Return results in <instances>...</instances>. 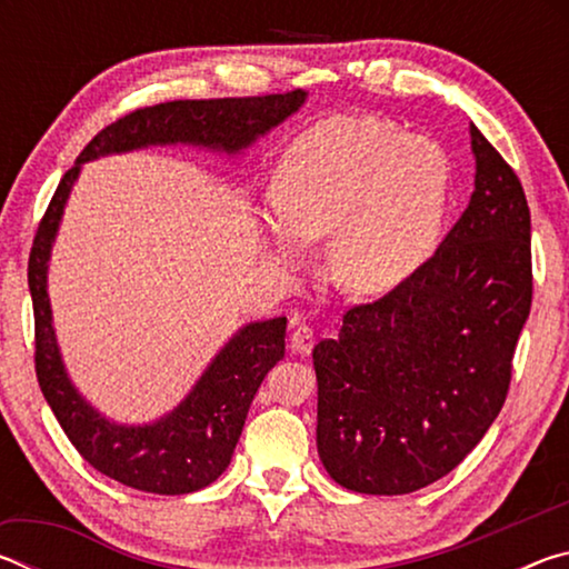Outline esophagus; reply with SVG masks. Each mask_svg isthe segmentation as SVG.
I'll return each mask as SVG.
<instances>
[{
  "mask_svg": "<svg viewBox=\"0 0 569 569\" xmlns=\"http://www.w3.org/2000/svg\"><path fill=\"white\" fill-rule=\"evenodd\" d=\"M313 343H316V336H313V329H308L306 323H301V326H296L293 329V333H291V349L296 351V353H301V356H308L311 353V349H313Z\"/></svg>",
  "mask_w": 569,
  "mask_h": 569,
  "instance_id": "34e87169",
  "label": "esophagus"
}]
</instances>
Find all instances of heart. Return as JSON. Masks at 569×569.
<instances>
[{"label": "heart", "mask_w": 569, "mask_h": 569, "mask_svg": "<svg viewBox=\"0 0 569 569\" xmlns=\"http://www.w3.org/2000/svg\"><path fill=\"white\" fill-rule=\"evenodd\" d=\"M449 186L437 142L373 118L319 120L286 148L273 176L276 253L296 261V238H331L333 281L351 293H387L435 253Z\"/></svg>", "instance_id": "1"}]
</instances>
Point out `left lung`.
<instances>
[{"instance_id":"1","label":"left lung","mask_w":569,"mask_h":569,"mask_svg":"<svg viewBox=\"0 0 569 569\" xmlns=\"http://www.w3.org/2000/svg\"><path fill=\"white\" fill-rule=\"evenodd\" d=\"M469 134L475 192L437 253L313 349L316 445L351 492L409 495L449 475L507 399L532 306L529 208L492 142Z\"/></svg>"}]
</instances>
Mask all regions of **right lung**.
Here are the masks:
<instances>
[{
  "mask_svg": "<svg viewBox=\"0 0 569 569\" xmlns=\"http://www.w3.org/2000/svg\"><path fill=\"white\" fill-rule=\"evenodd\" d=\"M306 100L303 90L263 98L176 100L140 108L100 130L57 186L37 228L30 268L34 308V371L47 403L84 461L124 487L152 495H188L223 475L243 431L250 401L286 353V319L248 323L230 339L196 387L166 417L124 427L104 419L67 377L47 296V263L82 162L148 146H200L240 152Z\"/></svg>",
  "mask_w": 569,
  "mask_h": 569,
  "instance_id": "add662e5",
  "label": "right lung"
}]
</instances>
